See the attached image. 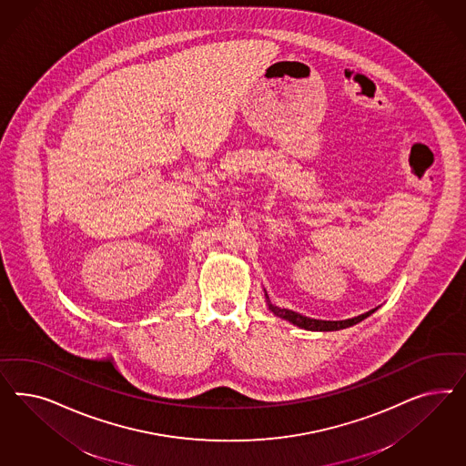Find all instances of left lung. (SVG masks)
Listing matches in <instances>:
<instances>
[{
	"label": "left lung",
	"instance_id": "left-lung-1",
	"mask_svg": "<svg viewBox=\"0 0 466 466\" xmlns=\"http://www.w3.org/2000/svg\"><path fill=\"white\" fill-rule=\"evenodd\" d=\"M265 296H267V294H265ZM267 299H268V296H267ZM268 309L271 310L275 316H279V318H282V319H287L289 323L299 326V328H302V329H309V331H337V329H343V328H349V326L360 323L362 319H366L367 316H370V314L376 310H367V312L357 316V318L343 319V321H323V319H312V318H308V316H302V314L294 312V310L277 308V306L269 304V300Z\"/></svg>",
	"mask_w": 466,
	"mask_h": 466
}]
</instances>
